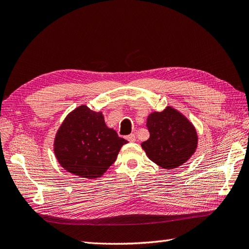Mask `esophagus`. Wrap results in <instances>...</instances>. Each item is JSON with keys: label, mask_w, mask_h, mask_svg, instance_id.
<instances>
[{"label": "esophagus", "mask_w": 249, "mask_h": 249, "mask_svg": "<svg viewBox=\"0 0 249 249\" xmlns=\"http://www.w3.org/2000/svg\"><path fill=\"white\" fill-rule=\"evenodd\" d=\"M126 140L130 142H135L136 141V136H135L134 134H131V135H129V136H126Z\"/></svg>", "instance_id": "esophagus-1"}]
</instances>
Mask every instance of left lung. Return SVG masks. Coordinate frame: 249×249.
<instances>
[{"label": "left lung", "instance_id": "8db88e82", "mask_svg": "<svg viewBox=\"0 0 249 249\" xmlns=\"http://www.w3.org/2000/svg\"><path fill=\"white\" fill-rule=\"evenodd\" d=\"M148 140L141 143L149 160L164 169H175L190 160L198 144L194 124L171 106L146 118Z\"/></svg>", "mask_w": 249, "mask_h": 249}]
</instances>
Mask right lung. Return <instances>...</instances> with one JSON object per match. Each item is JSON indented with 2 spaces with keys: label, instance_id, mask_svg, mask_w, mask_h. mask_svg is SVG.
<instances>
[{
  "label": "right lung",
  "instance_id": "add662e5",
  "mask_svg": "<svg viewBox=\"0 0 249 249\" xmlns=\"http://www.w3.org/2000/svg\"><path fill=\"white\" fill-rule=\"evenodd\" d=\"M127 141L108 127L102 111L86 105L70 112L56 133L54 153L66 171L84 179L101 178Z\"/></svg>",
  "mask_w": 249,
  "mask_h": 249
}]
</instances>
